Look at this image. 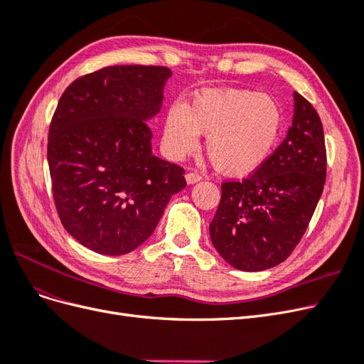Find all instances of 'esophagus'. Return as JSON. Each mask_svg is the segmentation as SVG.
I'll use <instances>...</instances> for the list:
<instances>
[{
    "label": "esophagus",
    "instance_id": "obj_1",
    "mask_svg": "<svg viewBox=\"0 0 364 364\" xmlns=\"http://www.w3.org/2000/svg\"><path fill=\"white\" fill-rule=\"evenodd\" d=\"M202 179V176L199 173H186L185 174V181L188 185H193V183H197Z\"/></svg>",
    "mask_w": 364,
    "mask_h": 364
}]
</instances>
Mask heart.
<instances>
[{
    "instance_id": "b5f03b06",
    "label": "heart",
    "mask_w": 364,
    "mask_h": 364,
    "mask_svg": "<svg viewBox=\"0 0 364 364\" xmlns=\"http://www.w3.org/2000/svg\"><path fill=\"white\" fill-rule=\"evenodd\" d=\"M282 111L273 97L249 90L222 87L196 92L183 106L164 117L162 146L171 159H182L206 136L205 150L213 167L230 178L258 170L277 144Z\"/></svg>"
}]
</instances>
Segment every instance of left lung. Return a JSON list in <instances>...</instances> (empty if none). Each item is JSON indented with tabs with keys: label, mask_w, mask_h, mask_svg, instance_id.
<instances>
[{
	"label": "left lung",
	"mask_w": 364,
	"mask_h": 364,
	"mask_svg": "<svg viewBox=\"0 0 364 364\" xmlns=\"http://www.w3.org/2000/svg\"><path fill=\"white\" fill-rule=\"evenodd\" d=\"M287 136L250 178L225 182L209 225L215 250L234 269L278 266L308 228L326 178L323 127L310 102L294 92Z\"/></svg>",
	"instance_id": "8db88e82"
}]
</instances>
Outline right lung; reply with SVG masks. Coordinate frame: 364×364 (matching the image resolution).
Instances as JSON below:
<instances>
[{"instance_id": "obj_1", "label": "right lung", "mask_w": 364, "mask_h": 364, "mask_svg": "<svg viewBox=\"0 0 364 364\" xmlns=\"http://www.w3.org/2000/svg\"><path fill=\"white\" fill-rule=\"evenodd\" d=\"M171 71L115 65L74 80L48 132L53 196L63 228L85 247L118 257L153 234L183 168L151 151L149 121Z\"/></svg>"}]
</instances>
